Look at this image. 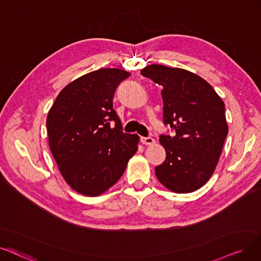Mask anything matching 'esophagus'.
I'll return each instance as SVG.
<instances>
[{"label":"esophagus","instance_id":"obj_1","mask_svg":"<svg viewBox=\"0 0 261 261\" xmlns=\"http://www.w3.org/2000/svg\"><path fill=\"white\" fill-rule=\"evenodd\" d=\"M140 140H141V142L143 143V144H153L154 142H155V140H154V138H152V137H141L140 138Z\"/></svg>","mask_w":261,"mask_h":261}]
</instances>
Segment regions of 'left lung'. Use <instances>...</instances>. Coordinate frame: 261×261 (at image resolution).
I'll list each match as a JSON object with an SVG mask.
<instances>
[{
  "instance_id": "8db88e82",
  "label": "left lung",
  "mask_w": 261,
  "mask_h": 261,
  "mask_svg": "<svg viewBox=\"0 0 261 261\" xmlns=\"http://www.w3.org/2000/svg\"><path fill=\"white\" fill-rule=\"evenodd\" d=\"M141 75L163 87V122L174 132L160 136L166 160L155 167L156 176L174 193L200 189L213 174L228 134L224 101L189 70L152 64Z\"/></svg>"
}]
</instances>
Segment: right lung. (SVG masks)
<instances>
[{
    "label": "right lung",
    "instance_id": "1",
    "mask_svg": "<svg viewBox=\"0 0 261 261\" xmlns=\"http://www.w3.org/2000/svg\"><path fill=\"white\" fill-rule=\"evenodd\" d=\"M130 74L100 68L60 92L47 117L49 147L76 192L98 196L116 184L137 152L139 137L123 133L113 96Z\"/></svg>",
    "mask_w": 261,
    "mask_h": 261
}]
</instances>
